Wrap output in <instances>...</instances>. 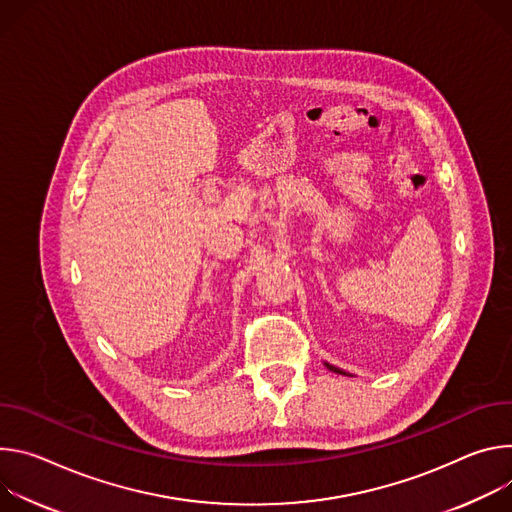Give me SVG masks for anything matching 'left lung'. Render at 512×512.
<instances>
[{"mask_svg":"<svg viewBox=\"0 0 512 512\" xmlns=\"http://www.w3.org/2000/svg\"><path fill=\"white\" fill-rule=\"evenodd\" d=\"M325 366H327V370H331V372H335V374H342V376H352L350 372H346V370H342V368H337V366H331V364H327V362H323Z\"/></svg>","mask_w":512,"mask_h":512,"instance_id":"1","label":"left lung"}]
</instances>
